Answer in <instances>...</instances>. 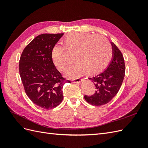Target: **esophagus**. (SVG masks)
Instances as JSON below:
<instances>
[{
  "label": "esophagus",
  "instance_id": "obj_1",
  "mask_svg": "<svg viewBox=\"0 0 148 148\" xmlns=\"http://www.w3.org/2000/svg\"><path fill=\"white\" fill-rule=\"evenodd\" d=\"M82 81V79L79 78H75V79H72V82L73 83H79V82H81Z\"/></svg>",
  "mask_w": 148,
  "mask_h": 148
}]
</instances>
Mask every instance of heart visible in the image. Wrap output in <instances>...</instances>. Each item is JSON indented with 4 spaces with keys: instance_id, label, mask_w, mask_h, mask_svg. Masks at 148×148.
Segmentation results:
<instances>
[{
    "instance_id": "b5f03b06",
    "label": "heart",
    "mask_w": 148,
    "mask_h": 148,
    "mask_svg": "<svg viewBox=\"0 0 148 148\" xmlns=\"http://www.w3.org/2000/svg\"><path fill=\"white\" fill-rule=\"evenodd\" d=\"M64 46L57 44L51 51L52 63L59 71L66 69L70 63L67 59L65 49L73 53L76 60L65 71L70 78L79 76L84 71L95 73L102 70L109 64L113 52L107 39L101 36L83 33L69 34L64 39Z\"/></svg>"
}]
</instances>
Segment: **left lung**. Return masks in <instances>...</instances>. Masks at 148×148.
I'll list each match as a JSON object with an SVG mask.
<instances>
[{"instance_id":"8db88e82","label":"left lung","mask_w":148,"mask_h":148,"mask_svg":"<svg viewBox=\"0 0 148 148\" xmlns=\"http://www.w3.org/2000/svg\"><path fill=\"white\" fill-rule=\"evenodd\" d=\"M113 59L106 70L89 79L95 85L96 91L91 96L85 95L84 99L92 106H100L110 102L122 86L125 72L123 56L117 46L111 43Z\"/></svg>"}]
</instances>
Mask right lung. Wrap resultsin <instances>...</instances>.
Wrapping results in <instances>:
<instances>
[{"instance_id": "obj_1", "label": "right lung", "mask_w": 148, "mask_h": 148, "mask_svg": "<svg viewBox=\"0 0 148 148\" xmlns=\"http://www.w3.org/2000/svg\"><path fill=\"white\" fill-rule=\"evenodd\" d=\"M64 33L42 34L25 47L19 61V72L26 95L45 109L59 106L64 99V84L70 83L53 65L51 51Z\"/></svg>"}]
</instances>
